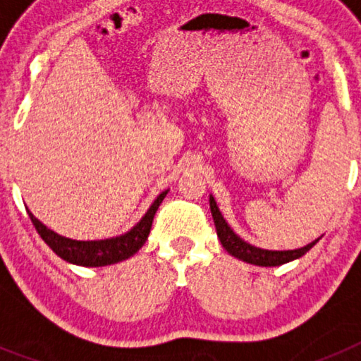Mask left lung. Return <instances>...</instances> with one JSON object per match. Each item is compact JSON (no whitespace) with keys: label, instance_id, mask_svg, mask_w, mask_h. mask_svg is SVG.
I'll return each mask as SVG.
<instances>
[{"label":"left lung","instance_id":"obj_1","mask_svg":"<svg viewBox=\"0 0 361 361\" xmlns=\"http://www.w3.org/2000/svg\"><path fill=\"white\" fill-rule=\"evenodd\" d=\"M209 209H212L213 222H215L216 228V237L220 238V244L228 251L231 257L238 258L242 262L253 264V266L260 267H275L282 266V264H288L291 260L304 257L312 245L317 244L320 238L312 240L311 244L304 245V247H298V250H288V251H273V250H262V247H257V245L245 242L244 238H240L237 233L229 228V224L226 222V219L220 213L219 206H216L213 195H209Z\"/></svg>","mask_w":361,"mask_h":361}]
</instances>
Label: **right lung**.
Segmentation results:
<instances>
[{
    "label": "right lung",
    "mask_w": 361,
    "mask_h": 361,
    "mask_svg": "<svg viewBox=\"0 0 361 361\" xmlns=\"http://www.w3.org/2000/svg\"><path fill=\"white\" fill-rule=\"evenodd\" d=\"M166 193H168V190L162 191L161 195L153 200L148 212L145 213V216L130 231L123 233L119 237L104 238V240H72V238L61 237L56 231L47 228L30 212H28V216H30L32 224L36 226L41 238L47 242V245L57 257H61L66 262L85 267L111 266V264L123 262L126 258L133 257L145 245L146 238L149 235V229H152L153 216H155V212L159 209L162 200H164Z\"/></svg>",
    "instance_id": "add662e5"
}]
</instances>
